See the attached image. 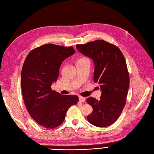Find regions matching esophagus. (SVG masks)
<instances>
[{"label":"esophagus","instance_id":"34e87169","mask_svg":"<svg viewBox=\"0 0 154 154\" xmlns=\"http://www.w3.org/2000/svg\"><path fill=\"white\" fill-rule=\"evenodd\" d=\"M79 101H80V102H85L86 100L85 97H79Z\"/></svg>","mask_w":154,"mask_h":154}]
</instances>
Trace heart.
Here are the masks:
<instances>
[{
	"mask_svg": "<svg viewBox=\"0 0 154 154\" xmlns=\"http://www.w3.org/2000/svg\"><path fill=\"white\" fill-rule=\"evenodd\" d=\"M81 60H83V59H81Z\"/></svg>",
	"mask_w": 154,
	"mask_h": 154,
	"instance_id": "1",
	"label": "heart"
}]
</instances>
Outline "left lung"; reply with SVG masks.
<instances>
[{
  "mask_svg": "<svg viewBox=\"0 0 154 154\" xmlns=\"http://www.w3.org/2000/svg\"><path fill=\"white\" fill-rule=\"evenodd\" d=\"M80 53L92 60L94 63V82L101 91L100 99H87L92 112L87 116L91 124L105 127L117 120L126 103L129 87V74L124 56L116 45L101 40L78 44Z\"/></svg>",
  "mask_w": 154,
  "mask_h": 154,
  "instance_id": "1",
  "label": "left lung"
}]
</instances>
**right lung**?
I'll return each mask as SVG.
<instances>
[{
    "label": "right lung",
    "instance_id": "obj_1",
    "mask_svg": "<svg viewBox=\"0 0 154 154\" xmlns=\"http://www.w3.org/2000/svg\"><path fill=\"white\" fill-rule=\"evenodd\" d=\"M74 52L72 47L45 44L32 50L23 64V99L32 118L44 128L61 125L69 107L78 102L77 96L62 95L51 88L57 82L62 63Z\"/></svg>",
    "mask_w": 154,
    "mask_h": 154
}]
</instances>
